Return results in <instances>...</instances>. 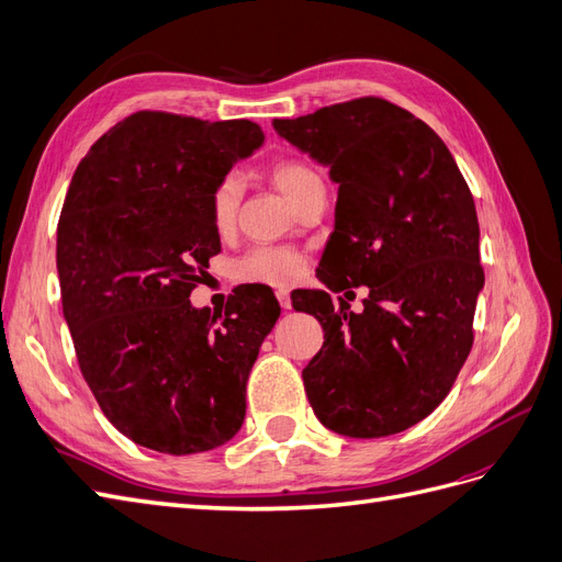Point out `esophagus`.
Listing matches in <instances>:
<instances>
[{"label":"esophagus","instance_id":"34e87169","mask_svg":"<svg viewBox=\"0 0 562 562\" xmlns=\"http://www.w3.org/2000/svg\"><path fill=\"white\" fill-rule=\"evenodd\" d=\"M277 300H279V304H281V307H283V310H291V307H293V300H291V293H288V291H283V288H281V291H277Z\"/></svg>","mask_w":562,"mask_h":562}]
</instances>
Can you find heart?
Here are the masks:
<instances>
[{
	"label": "heart",
	"instance_id": "heart-1",
	"mask_svg": "<svg viewBox=\"0 0 562 562\" xmlns=\"http://www.w3.org/2000/svg\"><path fill=\"white\" fill-rule=\"evenodd\" d=\"M269 176L288 201L297 209L314 190L323 187L321 176L310 164L297 159H283L269 168ZM241 180L236 176L220 178L209 199L211 225L217 234H229L236 225L241 203ZM304 269V255L295 248L283 246H258L250 248L244 258L236 262V277L246 283H267V285H288L293 283Z\"/></svg>",
	"mask_w": 562,
	"mask_h": 562
}]
</instances>
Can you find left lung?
Wrapping results in <instances>:
<instances>
[{
  "label": "left lung",
  "instance_id": "8db88e82",
  "mask_svg": "<svg viewBox=\"0 0 562 562\" xmlns=\"http://www.w3.org/2000/svg\"><path fill=\"white\" fill-rule=\"evenodd\" d=\"M271 124L339 184L318 279L335 293L368 285L361 314L326 291L293 300L323 326L302 370L314 415L349 438L405 431L448 396L473 345L485 274L469 184L436 131L384 98Z\"/></svg>",
  "mask_w": 562,
  "mask_h": 562
}]
</instances>
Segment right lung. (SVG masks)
<instances>
[{
  "instance_id": "right-lung-1",
  "label": "right lung",
  "mask_w": 562,
  "mask_h": 562,
  "mask_svg": "<svg viewBox=\"0 0 562 562\" xmlns=\"http://www.w3.org/2000/svg\"><path fill=\"white\" fill-rule=\"evenodd\" d=\"M262 140L248 119L143 110L100 135L72 176L56 244L63 314L100 411L143 448L206 452L244 424L279 302L250 285L215 316L190 295L220 252L213 187Z\"/></svg>"
}]
</instances>
